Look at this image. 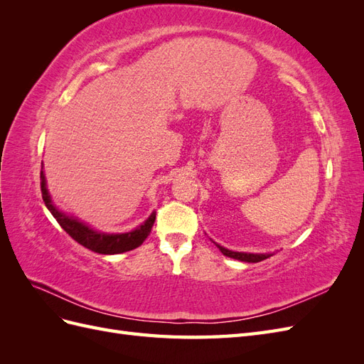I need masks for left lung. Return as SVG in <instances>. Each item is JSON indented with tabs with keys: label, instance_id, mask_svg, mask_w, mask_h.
I'll return each mask as SVG.
<instances>
[{
	"label": "left lung",
	"instance_id": "obj_1",
	"mask_svg": "<svg viewBox=\"0 0 364 364\" xmlns=\"http://www.w3.org/2000/svg\"><path fill=\"white\" fill-rule=\"evenodd\" d=\"M220 252L223 253L225 257H229V258H234V259H238V261H245V262H259L262 259H267L269 257H272L273 253H249V252H234V250H229L223 246H220L217 243H214Z\"/></svg>",
	"mask_w": 364,
	"mask_h": 364
}]
</instances>
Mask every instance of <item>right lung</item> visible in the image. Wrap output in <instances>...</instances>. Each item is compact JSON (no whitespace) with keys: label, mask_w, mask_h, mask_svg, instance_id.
<instances>
[{"label":"right lung","mask_w":364,"mask_h":364,"mask_svg":"<svg viewBox=\"0 0 364 364\" xmlns=\"http://www.w3.org/2000/svg\"><path fill=\"white\" fill-rule=\"evenodd\" d=\"M41 191H42V199L46 202V206L48 211L53 214V217L58 220V223L62 226V229L67 232L71 238H74L77 243L85 246L97 253H103V255H115V253H123L129 252L132 249H136L144 243V240L150 235L153 223H155L156 213L153 211L144 223L135 228L134 230H129V232H121V234H107L102 232V230H97L91 228L90 225L83 223L82 220L77 217L65 214L62 209H59L54 202L51 200V196L47 188V179L46 174H43V164L41 170Z\"/></svg>","instance_id":"right-lung-1"}]
</instances>
